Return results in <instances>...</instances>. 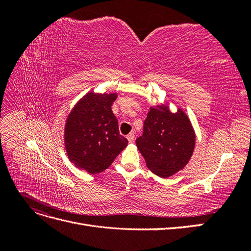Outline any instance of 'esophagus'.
<instances>
[{"label":"esophagus","mask_w":251,"mask_h":251,"mask_svg":"<svg viewBox=\"0 0 251 251\" xmlns=\"http://www.w3.org/2000/svg\"><path fill=\"white\" fill-rule=\"evenodd\" d=\"M126 138H127V140H128V142H134V139H135V135L133 134V133H130L128 134L127 136H126Z\"/></svg>","instance_id":"1"}]
</instances>
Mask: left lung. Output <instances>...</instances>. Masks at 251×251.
<instances>
[{
  "label": "left lung",
  "mask_w": 251,
  "mask_h": 251,
  "mask_svg": "<svg viewBox=\"0 0 251 251\" xmlns=\"http://www.w3.org/2000/svg\"><path fill=\"white\" fill-rule=\"evenodd\" d=\"M195 144L191 120L181 109L172 113L168 104L151 107L143 124V134L136 139L148 169L161 178L184 169Z\"/></svg>",
  "instance_id": "left-lung-1"
}]
</instances>
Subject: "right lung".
<instances>
[{
  "label": "right lung",
  "instance_id": "add662e5",
  "mask_svg": "<svg viewBox=\"0 0 251 251\" xmlns=\"http://www.w3.org/2000/svg\"><path fill=\"white\" fill-rule=\"evenodd\" d=\"M116 98V93L89 92L68 115L65 148L76 168L90 174L103 172L127 146L111 109Z\"/></svg>",
  "mask_w": 251,
  "mask_h": 251
}]
</instances>
